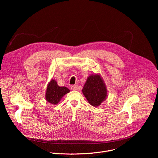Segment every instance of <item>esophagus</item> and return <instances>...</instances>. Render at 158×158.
<instances>
[{"label": "esophagus", "instance_id": "esophagus-1", "mask_svg": "<svg viewBox=\"0 0 158 158\" xmlns=\"http://www.w3.org/2000/svg\"><path fill=\"white\" fill-rule=\"evenodd\" d=\"M71 90H77V86L76 85H73L71 87Z\"/></svg>", "mask_w": 158, "mask_h": 158}]
</instances>
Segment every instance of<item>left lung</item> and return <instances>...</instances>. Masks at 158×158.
I'll list each match as a JSON object with an SVG mask.
<instances>
[{
	"label": "left lung",
	"instance_id": "8db88e82",
	"mask_svg": "<svg viewBox=\"0 0 158 158\" xmlns=\"http://www.w3.org/2000/svg\"><path fill=\"white\" fill-rule=\"evenodd\" d=\"M82 92L88 102L94 107L100 106L107 96L106 85L100 74L90 75L86 80Z\"/></svg>",
	"mask_w": 158,
	"mask_h": 158
}]
</instances>
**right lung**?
<instances>
[{
	"label": "right lung",
	"instance_id": "1",
	"mask_svg": "<svg viewBox=\"0 0 158 158\" xmlns=\"http://www.w3.org/2000/svg\"><path fill=\"white\" fill-rule=\"evenodd\" d=\"M69 92L70 90L68 88L64 86H59L57 81L54 79H52L48 84L45 98L50 104L56 105L60 102L64 95Z\"/></svg>",
	"mask_w": 158,
	"mask_h": 158
}]
</instances>
